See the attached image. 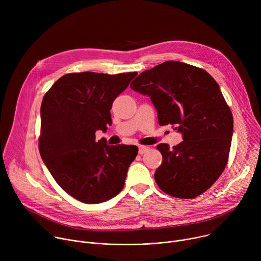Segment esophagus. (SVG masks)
I'll use <instances>...</instances> for the list:
<instances>
[{"mask_svg": "<svg viewBox=\"0 0 261 261\" xmlns=\"http://www.w3.org/2000/svg\"><path fill=\"white\" fill-rule=\"evenodd\" d=\"M148 150H150V147H148V146H145V145H139V146H138V153H139L140 155L146 153Z\"/></svg>", "mask_w": 261, "mask_h": 261, "instance_id": "esophagus-1", "label": "esophagus"}]
</instances>
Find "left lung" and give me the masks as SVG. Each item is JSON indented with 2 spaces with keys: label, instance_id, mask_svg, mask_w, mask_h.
<instances>
[{
  "label": "left lung",
  "instance_id": "8db88e82",
  "mask_svg": "<svg viewBox=\"0 0 261 261\" xmlns=\"http://www.w3.org/2000/svg\"><path fill=\"white\" fill-rule=\"evenodd\" d=\"M130 88L151 97L160 126L170 124L182 134L172 148L157 145L163 157L155 172L158 187L185 199L205 192L225 169L233 131L217 82L201 68L167 61L140 73Z\"/></svg>",
  "mask_w": 261,
  "mask_h": 261
}]
</instances>
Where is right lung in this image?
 Segmentation results:
<instances>
[{"mask_svg":"<svg viewBox=\"0 0 261 261\" xmlns=\"http://www.w3.org/2000/svg\"><path fill=\"white\" fill-rule=\"evenodd\" d=\"M136 72L65 74L41 104L39 152L60 187L84 203H100L124 188L136 145L96 141V131L111 125L110 109Z\"/></svg>","mask_w":261,"mask_h":261,"instance_id":"obj_1","label":"right lung"}]
</instances>
